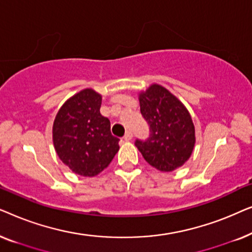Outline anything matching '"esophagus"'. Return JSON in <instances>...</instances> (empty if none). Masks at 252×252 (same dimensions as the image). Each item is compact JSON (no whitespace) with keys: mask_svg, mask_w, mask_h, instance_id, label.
<instances>
[{"mask_svg":"<svg viewBox=\"0 0 252 252\" xmlns=\"http://www.w3.org/2000/svg\"><path fill=\"white\" fill-rule=\"evenodd\" d=\"M132 137H133V133L132 132H127L125 134V136H124V140L129 141V140H132Z\"/></svg>","mask_w":252,"mask_h":252,"instance_id":"34e87169","label":"esophagus"}]
</instances>
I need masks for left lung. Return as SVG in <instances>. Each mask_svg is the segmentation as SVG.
Returning <instances> with one entry per match:
<instances>
[{
    "instance_id": "left-lung-1",
    "label": "left lung",
    "mask_w": 252,
    "mask_h": 252,
    "mask_svg": "<svg viewBox=\"0 0 252 252\" xmlns=\"http://www.w3.org/2000/svg\"><path fill=\"white\" fill-rule=\"evenodd\" d=\"M140 110L150 126L146 141L135 146L148 164L161 172L181 167L194 150L195 126L187 108L177 96L158 84L139 93Z\"/></svg>"
}]
</instances>
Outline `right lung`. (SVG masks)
I'll list each match as a JSON object with an SVG mask.
<instances>
[{
  "mask_svg": "<svg viewBox=\"0 0 252 252\" xmlns=\"http://www.w3.org/2000/svg\"><path fill=\"white\" fill-rule=\"evenodd\" d=\"M102 96L92 88L71 96L58 110L53 142L60 159L75 174L95 177L109 166L119 150L110 120L99 112Z\"/></svg>",
  "mask_w": 252,
  "mask_h": 252,
  "instance_id": "add662e5",
  "label": "right lung"
}]
</instances>
